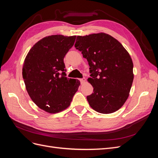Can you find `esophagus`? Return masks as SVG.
Wrapping results in <instances>:
<instances>
[{
    "label": "esophagus",
    "instance_id": "obj_1",
    "mask_svg": "<svg viewBox=\"0 0 158 158\" xmlns=\"http://www.w3.org/2000/svg\"><path fill=\"white\" fill-rule=\"evenodd\" d=\"M80 81L81 84H84V83L85 82V78H81V79H80Z\"/></svg>",
    "mask_w": 158,
    "mask_h": 158
}]
</instances>
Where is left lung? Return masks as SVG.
I'll use <instances>...</instances> for the list:
<instances>
[{"label":"left lung","mask_w":158,"mask_h":158,"mask_svg":"<svg viewBox=\"0 0 158 158\" xmlns=\"http://www.w3.org/2000/svg\"><path fill=\"white\" fill-rule=\"evenodd\" d=\"M89 66L88 82L94 93L88 95L90 107L98 113L115 112L125 103L134 74L131 57L120 42L105 33L77 36L74 45Z\"/></svg>","instance_id":"left-lung-1"}]
</instances>
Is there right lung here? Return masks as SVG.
<instances>
[{
    "label": "right lung",
    "instance_id": "add662e5",
    "mask_svg": "<svg viewBox=\"0 0 158 158\" xmlns=\"http://www.w3.org/2000/svg\"><path fill=\"white\" fill-rule=\"evenodd\" d=\"M76 37H45L31 47L25 59L22 76L26 90L32 101L46 112L66 109L80 85L79 80L66 77L64 63Z\"/></svg>",
    "mask_w": 158,
    "mask_h": 158
}]
</instances>
